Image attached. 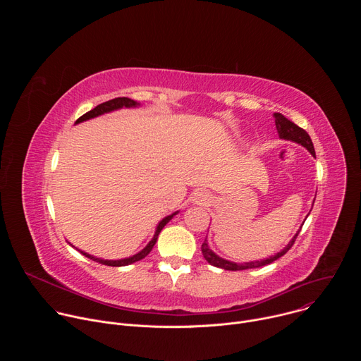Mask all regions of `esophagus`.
<instances>
[{
    "label": "esophagus",
    "instance_id": "obj_1",
    "mask_svg": "<svg viewBox=\"0 0 361 361\" xmlns=\"http://www.w3.org/2000/svg\"><path fill=\"white\" fill-rule=\"evenodd\" d=\"M191 200H192V202H195V204H205V202H209L210 195H209V192H205L204 190H197V191L192 192Z\"/></svg>",
    "mask_w": 361,
    "mask_h": 361
}]
</instances>
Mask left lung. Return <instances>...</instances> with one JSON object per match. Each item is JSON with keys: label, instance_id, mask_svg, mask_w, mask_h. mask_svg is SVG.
<instances>
[{"label": "left lung", "instance_id": "obj_1", "mask_svg": "<svg viewBox=\"0 0 361 361\" xmlns=\"http://www.w3.org/2000/svg\"><path fill=\"white\" fill-rule=\"evenodd\" d=\"M274 118H276V128L279 131V135L280 138L283 140H288V141H294L297 144H301L302 147H305L308 151H310V154L313 157H316V151H314V145H313V141L310 138V135H308L305 133V130L300 128L298 126H295L293 121H290L288 118H286L283 114L280 113H274ZM301 230V228H300ZM300 230L295 233V235L290 240V243L277 254L271 255L270 259H266V260H260V262H251V263H243V264H238V263H233V262H228V260H224L221 259V257H219L213 250H210L209 244H207V240H205L201 245V251H202V255L204 259L207 260L212 266L214 267H219V269H224V270H228V271H238V270H247V269H257V267H263V266H267L276 260H279L281 255H284L294 244Z\"/></svg>", "mask_w": 361, "mask_h": 361}]
</instances>
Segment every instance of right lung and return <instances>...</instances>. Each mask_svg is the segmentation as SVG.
Returning a JSON list of instances; mask_svg holds the SVG:
<instances>
[{"label":"right lung","instance_id":"right-lung-1","mask_svg":"<svg viewBox=\"0 0 361 361\" xmlns=\"http://www.w3.org/2000/svg\"><path fill=\"white\" fill-rule=\"evenodd\" d=\"M137 106H140L137 101H134V99H131V98H127V97H118V98H114V99H110V101H106V102H102V104H99V106H97L95 109H92L91 111H88V113H85L84 116H81L77 121H75V124H78V123H82V121H87V120H90V118H94V117H98V116H101V114H106V113H110V111H114V110H118V109H133V107H137ZM178 212H176V213H173L171 216H167V217H164L160 223H159V226H157V228H156V233H154V237L151 238V241L140 251V252H137V254H134V255H131V257H128V259H121V260H104V259H97V257H94V255H91V254H88V252H85V251H81V250H78L81 254H84L85 257H88L90 260H92V262H97V263H99V264H104V266H111V267H123V266H128V264H133V263H135V262H140V260H142L145 255H148L149 254V251L152 250V247H154V244L157 243V238H159V234L161 233V230L164 228V226L177 214ZM77 250V248H75Z\"/></svg>","mask_w":361,"mask_h":361}]
</instances>
